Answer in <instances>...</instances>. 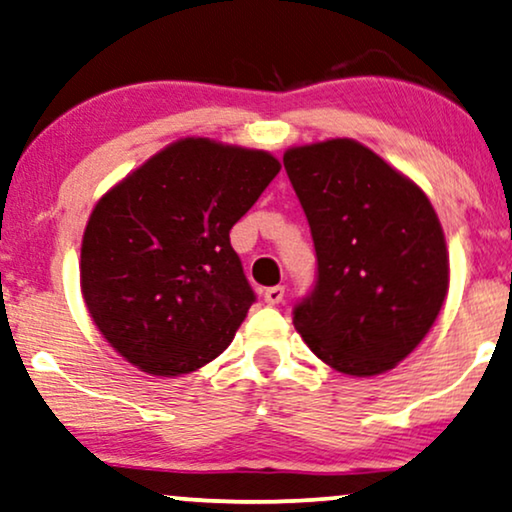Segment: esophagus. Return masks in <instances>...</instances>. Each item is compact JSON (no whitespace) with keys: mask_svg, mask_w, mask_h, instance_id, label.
Returning <instances> with one entry per match:
<instances>
[{"mask_svg":"<svg viewBox=\"0 0 512 512\" xmlns=\"http://www.w3.org/2000/svg\"><path fill=\"white\" fill-rule=\"evenodd\" d=\"M263 298H265V303H270V305L282 303V301H284V287H270V289H265V291H263Z\"/></svg>","mask_w":512,"mask_h":512,"instance_id":"34e87169","label":"esophagus"}]
</instances>
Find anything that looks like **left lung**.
<instances>
[{"label": "left lung", "mask_w": 512, "mask_h": 512, "mask_svg": "<svg viewBox=\"0 0 512 512\" xmlns=\"http://www.w3.org/2000/svg\"><path fill=\"white\" fill-rule=\"evenodd\" d=\"M308 216L317 284L294 327L341 374L390 371L426 338L449 291V251L433 204L353 138L284 152Z\"/></svg>", "instance_id": "left-lung-1"}]
</instances>
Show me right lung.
I'll use <instances>...</instances> for the list:
<instances>
[{
	"label": "right lung",
	"instance_id": "1",
	"mask_svg": "<svg viewBox=\"0 0 512 512\" xmlns=\"http://www.w3.org/2000/svg\"><path fill=\"white\" fill-rule=\"evenodd\" d=\"M280 169L265 150L188 136L98 199L79 284L96 329L126 362L171 378L232 343L256 296L230 228Z\"/></svg>",
	"mask_w": 512,
	"mask_h": 512
}]
</instances>
